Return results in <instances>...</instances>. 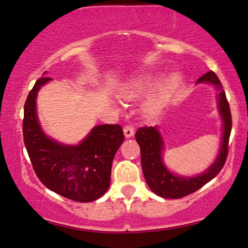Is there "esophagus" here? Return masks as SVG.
Wrapping results in <instances>:
<instances>
[{
	"mask_svg": "<svg viewBox=\"0 0 248 248\" xmlns=\"http://www.w3.org/2000/svg\"><path fill=\"white\" fill-rule=\"evenodd\" d=\"M124 136L128 137V138L134 136V133H135L134 127L131 126V124H126V126H124Z\"/></svg>",
	"mask_w": 248,
	"mask_h": 248,
	"instance_id": "1",
	"label": "esophagus"
}]
</instances>
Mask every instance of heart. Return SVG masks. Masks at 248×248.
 <instances>
[{
	"label": "heart",
	"instance_id": "heart-1",
	"mask_svg": "<svg viewBox=\"0 0 248 248\" xmlns=\"http://www.w3.org/2000/svg\"><path fill=\"white\" fill-rule=\"evenodd\" d=\"M155 84V79L152 77H141L134 79L130 81L124 90L121 91V96L127 100H134V98L140 97V95L150 91ZM179 84V77L177 75H171L168 77L163 84L157 88L154 94H152L147 98L144 104V112L147 115L154 117L157 115L163 110L164 105L168 102V98L172 93L174 88Z\"/></svg>",
	"mask_w": 248,
	"mask_h": 248
}]
</instances>
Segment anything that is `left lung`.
Returning a JSON list of instances; mask_svg holds the SVG:
<instances>
[{"label":"left lung","mask_w":248,"mask_h":248,"mask_svg":"<svg viewBox=\"0 0 248 248\" xmlns=\"http://www.w3.org/2000/svg\"><path fill=\"white\" fill-rule=\"evenodd\" d=\"M197 82H211L219 91V111L223 120L222 144L217 160L209 169L196 177H180L171 173L162 161L163 140L157 127H140L136 131V140L140 147L141 169L145 180L156 195L163 199H181L194 193L212 180L222 169L228 156V144L232 133V113L222 85L213 71L204 74Z\"/></svg>","instance_id":"1"}]
</instances>
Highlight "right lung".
Returning a JSON list of instances; mask_svg holds the SVG:
<instances>
[{
	"instance_id": "right-lung-1",
	"label": "right lung",
	"mask_w": 248,
	"mask_h": 248,
	"mask_svg": "<svg viewBox=\"0 0 248 248\" xmlns=\"http://www.w3.org/2000/svg\"><path fill=\"white\" fill-rule=\"evenodd\" d=\"M49 80L48 77L39 78L26 100L22 121L25 146L36 176L44 186L76 202H93L110 186L112 162L124 140V131L120 124H101L76 146L48 138L39 126L36 96Z\"/></svg>"
}]
</instances>
